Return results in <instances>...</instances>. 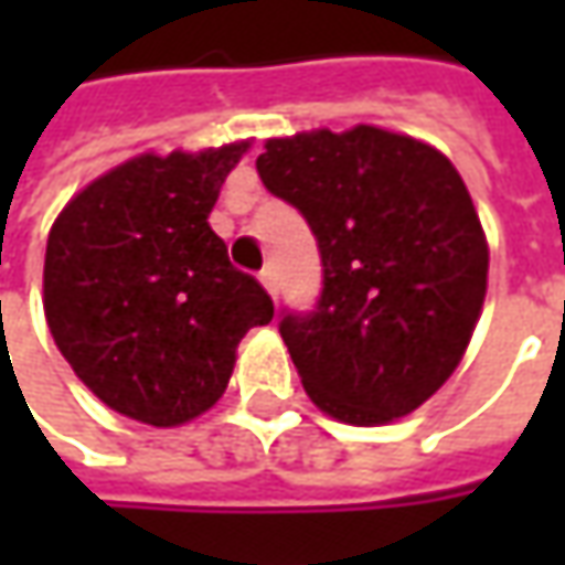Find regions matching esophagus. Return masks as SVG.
<instances>
[{"label":"esophagus","mask_w":565,"mask_h":565,"mask_svg":"<svg viewBox=\"0 0 565 565\" xmlns=\"http://www.w3.org/2000/svg\"><path fill=\"white\" fill-rule=\"evenodd\" d=\"M260 286L276 298V292H279V282H276V270H273V267H264V270H260Z\"/></svg>","instance_id":"esophagus-1"}]
</instances>
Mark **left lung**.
Instances as JSON below:
<instances>
[{
  "label": "left lung",
  "mask_w": 565,
  "mask_h": 565,
  "mask_svg": "<svg viewBox=\"0 0 565 565\" xmlns=\"http://www.w3.org/2000/svg\"><path fill=\"white\" fill-rule=\"evenodd\" d=\"M260 182L315 232V311L279 333L320 412L386 424L427 402L456 364L488 292V238L462 175L430 143L355 125L270 138Z\"/></svg>",
  "instance_id": "1"
}]
</instances>
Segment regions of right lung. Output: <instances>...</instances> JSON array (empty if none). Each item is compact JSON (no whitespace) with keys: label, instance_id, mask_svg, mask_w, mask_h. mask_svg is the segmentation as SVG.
Masks as SVG:
<instances>
[{"label":"right lung","instance_id":"right-lung-1","mask_svg":"<svg viewBox=\"0 0 565 565\" xmlns=\"http://www.w3.org/2000/svg\"><path fill=\"white\" fill-rule=\"evenodd\" d=\"M248 141L141 153L58 213L43 311L81 383L125 418L175 427L226 393L235 349L273 320L264 286L228 264L206 216Z\"/></svg>","mask_w":565,"mask_h":565}]
</instances>
